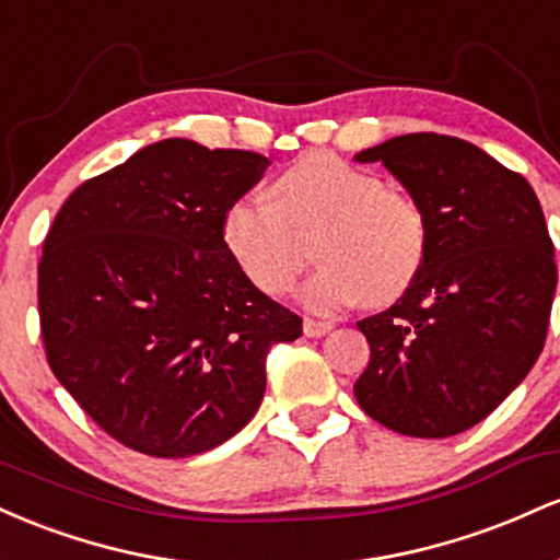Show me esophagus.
I'll return each instance as SVG.
<instances>
[{"label": "esophagus", "instance_id": "obj_1", "mask_svg": "<svg viewBox=\"0 0 560 560\" xmlns=\"http://www.w3.org/2000/svg\"><path fill=\"white\" fill-rule=\"evenodd\" d=\"M302 331H305V337H324V334L331 331V320L305 318L302 320Z\"/></svg>", "mask_w": 560, "mask_h": 560}]
</instances>
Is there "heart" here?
Wrapping results in <instances>:
<instances>
[{"label": "heart", "mask_w": 560, "mask_h": 560, "mask_svg": "<svg viewBox=\"0 0 560 560\" xmlns=\"http://www.w3.org/2000/svg\"><path fill=\"white\" fill-rule=\"evenodd\" d=\"M229 255L260 292L284 294L311 260L302 302L334 313L369 298L389 302L416 281L429 249L427 213L378 173L331 152H307L276 178L271 197L247 191L221 218Z\"/></svg>", "instance_id": "obj_1"}]
</instances>
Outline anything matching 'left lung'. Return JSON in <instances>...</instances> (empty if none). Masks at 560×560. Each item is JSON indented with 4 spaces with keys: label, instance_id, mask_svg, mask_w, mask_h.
Listing matches in <instances>:
<instances>
[{
    "label": "left lung",
    "instance_id": "obj_1",
    "mask_svg": "<svg viewBox=\"0 0 560 560\" xmlns=\"http://www.w3.org/2000/svg\"><path fill=\"white\" fill-rule=\"evenodd\" d=\"M384 163L429 223L416 281L358 320L371 345L361 408L408 436H453L511 395L548 334L556 258L529 182L471 141L405 133L355 155Z\"/></svg>",
    "mask_w": 560,
    "mask_h": 560
}]
</instances>
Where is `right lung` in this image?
I'll list each match as a JSON object with an SVG mask.
<instances>
[{"instance_id": "1", "label": "right lung", "mask_w": 560, "mask_h": 560, "mask_svg": "<svg viewBox=\"0 0 560 560\" xmlns=\"http://www.w3.org/2000/svg\"><path fill=\"white\" fill-rule=\"evenodd\" d=\"M268 158L163 139L89 178L38 262L49 369L96 427L137 453L186 458L247 427L266 355L302 318L229 255L221 218Z\"/></svg>"}]
</instances>
